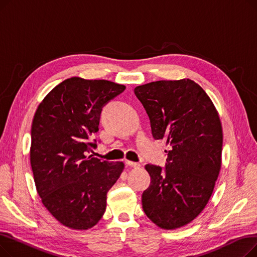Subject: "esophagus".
I'll list each match as a JSON object with an SVG mask.
<instances>
[{
    "label": "esophagus",
    "mask_w": 257,
    "mask_h": 257,
    "mask_svg": "<svg viewBox=\"0 0 257 257\" xmlns=\"http://www.w3.org/2000/svg\"><path fill=\"white\" fill-rule=\"evenodd\" d=\"M126 165L131 168H134V169H139L141 167V165L139 163H133V161H129V160H126Z\"/></svg>",
    "instance_id": "esophagus-1"
}]
</instances>
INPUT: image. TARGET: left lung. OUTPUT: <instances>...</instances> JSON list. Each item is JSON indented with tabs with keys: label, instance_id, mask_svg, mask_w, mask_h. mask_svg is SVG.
I'll list each match as a JSON object with an SVG mask.
<instances>
[{
	"label": "left lung",
	"instance_id": "obj_1",
	"mask_svg": "<svg viewBox=\"0 0 257 257\" xmlns=\"http://www.w3.org/2000/svg\"><path fill=\"white\" fill-rule=\"evenodd\" d=\"M134 93L150 118L153 138L167 140L166 168L147 165L151 177L143 209L158 227L172 230L191 223L204 209L222 165L219 113L191 79L140 85Z\"/></svg>",
	"mask_w": 257,
	"mask_h": 257
}]
</instances>
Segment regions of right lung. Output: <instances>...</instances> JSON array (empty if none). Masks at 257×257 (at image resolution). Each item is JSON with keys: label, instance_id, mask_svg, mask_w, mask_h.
I'll use <instances>...</instances> for the list:
<instances>
[{"label": "right lung", "instance_id": "right-lung-1", "mask_svg": "<svg viewBox=\"0 0 257 257\" xmlns=\"http://www.w3.org/2000/svg\"><path fill=\"white\" fill-rule=\"evenodd\" d=\"M126 86L107 80L66 79L37 107L31 128L30 163L37 193L49 212L62 225L86 230L106 209L107 192L124 170L87 156L97 144L102 108Z\"/></svg>", "mask_w": 257, "mask_h": 257}]
</instances>
